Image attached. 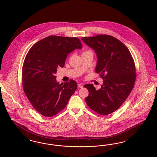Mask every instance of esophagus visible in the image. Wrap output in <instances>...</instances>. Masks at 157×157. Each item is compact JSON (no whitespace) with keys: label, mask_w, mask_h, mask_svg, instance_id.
<instances>
[{"label":"esophagus","mask_w":157,"mask_h":157,"mask_svg":"<svg viewBox=\"0 0 157 157\" xmlns=\"http://www.w3.org/2000/svg\"><path fill=\"white\" fill-rule=\"evenodd\" d=\"M78 88H83L82 83H78Z\"/></svg>","instance_id":"1"}]
</instances>
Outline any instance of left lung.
<instances>
[{
	"mask_svg": "<svg viewBox=\"0 0 157 157\" xmlns=\"http://www.w3.org/2000/svg\"><path fill=\"white\" fill-rule=\"evenodd\" d=\"M81 39L96 53L95 71L104 80L99 90L92 84L84 85L89 91L85 101L99 114H110L120 108L133 89L136 78L134 60L127 46L112 36L99 35Z\"/></svg>",
	"mask_w": 157,
	"mask_h": 157,
	"instance_id": "1",
	"label": "left lung"
}]
</instances>
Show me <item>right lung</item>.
Here are the masks:
<instances>
[{
	"instance_id": "obj_1",
	"label": "right lung",
	"mask_w": 157,
	"mask_h": 157,
	"mask_svg": "<svg viewBox=\"0 0 157 157\" xmlns=\"http://www.w3.org/2000/svg\"><path fill=\"white\" fill-rule=\"evenodd\" d=\"M82 48L77 37L49 36L37 42L27 53L22 67L25 94L33 108L46 117L63 109L77 88V83L59 84L55 76L58 67H64L67 55Z\"/></svg>"
}]
</instances>
